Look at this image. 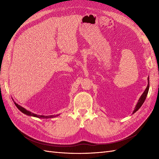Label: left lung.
<instances>
[{
    "mask_svg": "<svg viewBox=\"0 0 159 159\" xmlns=\"http://www.w3.org/2000/svg\"><path fill=\"white\" fill-rule=\"evenodd\" d=\"M149 81H150V80H149V76H148V83L147 87L146 88V89H145V91L143 92L142 95H141V97L139 98V100H138L137 104H136L135 107H134V111H133V113H134L136 112V111H137L138 110H139V109H140V107H141V106H142V104H143L145 100H146V97H147V95H148V91H149V87H150Z\"/></svg>",
    "mask_w": 159,
    "mask_h": 159,
    "instance_id": "left-lung-1",
    "label": "left lung"
}]
</instances>
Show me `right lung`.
<instances>
[{
	"instance_id": "right-lung-1",
	"label": "right lung",
	"mask_w": 159,
	"mask_h": 159,
	"mask_svg": "<svg viewBox=\"0 0 159 159\" xmlns=\"http://www.w3.org/2000/svg\"><path fill=\"white\" fill-rule=\"evenodd\" d=\"M15 105L16 106V107L18 108V109L21 111L22 113H25V115H26V116H33V117H38V118H43V119H48V118H51V117H57L59 115H57V116H40V115H37V114H35L33 113H31V111H29L26 109H25V108H23L22 107L20 106L19 104H18L17 103L14 102Z\"/></svg>"
}]
</instances>
